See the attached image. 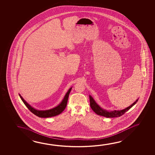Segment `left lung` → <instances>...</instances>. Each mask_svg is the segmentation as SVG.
I'll list each match as a JSON object with an SVG mask.
<instances>
[{"mask_svg": "<svg viewBox=\"0 0 155 155\" xmlns=\"http://www.w3.org/2000/svg\"><path fill=\"white\" fill-rule=\"evenodd\" d=\"M89 98H90V107H91L92 110L98 115L102 116L107 117V118H114V117L121 116L123 114H124L127 111L129 110L130 109V108H131L134 104L137 103L138 100V99H137L132 105H131L130 106L125 108L124 109L122 110H114V111H107V110L103 109L99 107V105L97 104L96 102L94 101V98L90 95L89 96Z\"/></svg>", "mask_w": 155, "mask_h": 155, "instance_id": "8db88e82", "label": "left lung"}]
</instances>
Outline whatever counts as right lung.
I'll list each match as a JSON object with an SVG mask.
<instances>
[{"label":"right lung","instance_id":"right-lung-1","mask_svg":"<svg viewBox=\"0 0 155 155\" xmlns=\"http://www.w3.org/2000/svg\"><path fill=\"white\" fill-rule=\"evenodd\" d=\"M72 87L70 88L68 91L67 92L65 96H64L63 99L62 100L61 103L59 104L57 107H54L51 109L47 110H38L33 108V107H31L30 105L26 102L24 99H23V97L21 96V94H19V96L21 97V99L22 100L23 103L25 105L26 107L28 108V110L30 111L33 114H35L37 116L41 118H48V117H54L57 115L61 114L62 112L63 111L64 109H65L68 103V100L69 98V94L70 93Z\"/></svg>","mask_w":155,"mask_h":155}]
</instances>
